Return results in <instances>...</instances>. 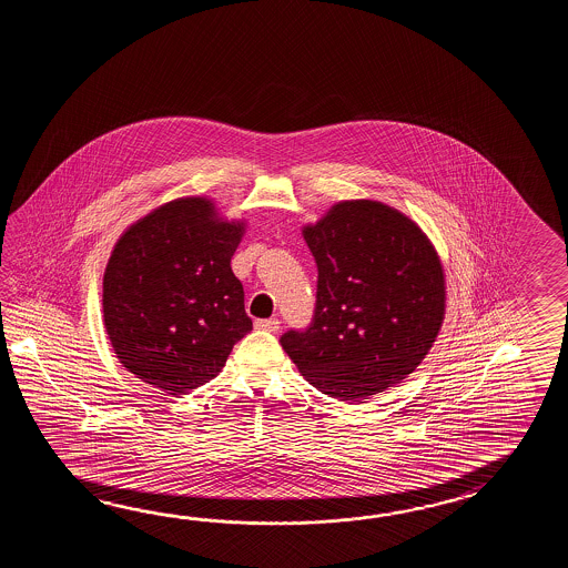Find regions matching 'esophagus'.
I'll return each instance as SVG.
<instances>
[{"label": "esophagus", "mask_w": 568, "mask_h": 568, "mask_svg": "<svg viewBox=\"0 0 568 568\" xmlns=\"http://www.w3.org/2000/svg\"><path fill=\"white\" fill-rule=\"evenodd\" d=\"M255 326H257L260 331H267V333H278L280 321L278 318H264V321H257Z\"/></svg>", "instance_id": "1"}]
</instances>
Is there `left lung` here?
<instances>
[{
	"label": "left lung",
	"mask_w": 568,
	"mask_h": 568,
	"mask_svg": "<svg viewBox=\"0 0 568 568\" xmlns=\"http://www.w3.org/2000/svg\"><path fill=\"white\" fill-rule=\"evenodd\" d=\"M318 267L313 323L280 337L311 386L362 402L420 365L445 318V270L424 231L379 201H343L302 230Z\"/></svg>",
	"instance_id": "obj_1"
}]
</instances>
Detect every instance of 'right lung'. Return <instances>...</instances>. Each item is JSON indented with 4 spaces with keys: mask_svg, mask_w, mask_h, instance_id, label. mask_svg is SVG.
I'll return each instance as SVG.
<instances>
[{
    "mask_svg": "<svg viewBox=\"0 0 568 568\" xmlns=\"http://www.w3.org/2000/svg\"><path fill=\"white\" fill-rule=\"evenodd\" d=\"M243 231L203 196L170 201L123 231L103 276V323L128 372L170 396L217 377L252 331L231 270Z\"/></svg>",
    "mask_w": 568,
    "mask_h": 568,
    "instance_id": "add662e5",
    "label": "right lung"
}]
</instances>
